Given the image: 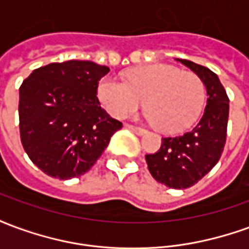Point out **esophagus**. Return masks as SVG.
<instances>
[{
	"label": "esophagus",
	"mask_w": 249,
	"mask_h": 249,
	"mask_svg": "<svg viewBox=\"0 0 249 249\" xmlns=\"http://www.w3.org/2000/svg\"><path fill=\"white\" fill-rule=\"evenodd\" d=\"M125 128H128V129L133 130L136 135H144V133H145V129H144V128H140V126H135V125L125 124Z\"/></svg>",
	"instance_id": "1"
}]
</instances>
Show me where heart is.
<instances>
[{
  "instance_id": "1",
  "label": "heart",
  "mask_w": 249,
  "mask_h": 249,
  "mask_svg": "<svg viewBox=\"0 0 249 249\" xmlns=\"http://www.w3.org/2000/svg\"><path fill=\"white\" fill-rule=\"evenodd\" d=\"M97 96L114 117L135 113L145 101L148 117L162 132L189 128L201 113L205 87L192 71L169 65H148L128 74V81L107 76L98 82Z\"/></svg>"
}]
</instances>
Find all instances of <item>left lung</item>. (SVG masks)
Masks as SVG:
<instances>
[{
  "label": "left lung",
  "instance_id": "1",
  "mask_svg": "<svg viewBox=\"0 0 249 249\" xmlns=\"http://www.w3.org/2000/svg\"><path fill=\"white\" fill-rule=\"evenodd\" d=\"M196 73L207 89V107L198 124L187 133L164 137L156 153L145 155L148 169L159 183L175 189L195 185L217 164L224 149L230 98L216 73L188 60H178Z\"/></svg>",
  "mask_w": 249,
  "mask_h": 249
}]
</instances>
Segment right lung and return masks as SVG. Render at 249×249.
I'll list each match as a JSON object with an SVG mask.
<instances>
[{
  "label": "right lung",
  "mask_w": 249,
  "mask_h": 249,
  "mask_svg": "<svg viewBox=\"0 0 249 249\" xmlns=\"http://www.w3.org/2000/svg\"><path fill=\"white\" fill-rule=\"evenodd\" d=\"M108 66L53 62L19 87V135L29 159L48 176L78 178L97 161L123 124L100 105L98 81Z\"/></svg>",
  "instance_id": "add662e5"
}]
</instances>
